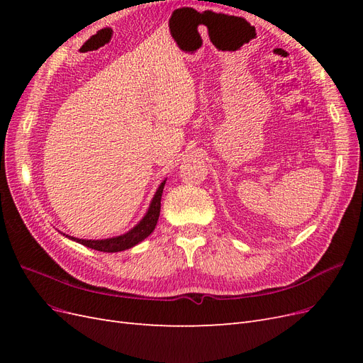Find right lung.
<instances>
[{"mask_svg":"<svg viewBox=\"0 0 363 363\" xmlns=\"http://www.w3.org/2000/svg\"><path fill=\"white\" fill-rule=\"evenodd\" d=\"M163 186H164V182L159 186L155 199H152V201L150 204L147 215L142 218V221L135 228H131L128 233H125L123 236L111 238V239H103V240H91V239L87 240V239L71 238L68 235L67 236L87 248L103 251V252H116V251H124V250L135 247L136 244L140 242V240H144L147 236H150L157 224V219L160 215V200H162V194H163Z\"/></svg>","mask_w":363,"mask_h":363,"instance_id":"1","label":"right lung"}]
</instances>
